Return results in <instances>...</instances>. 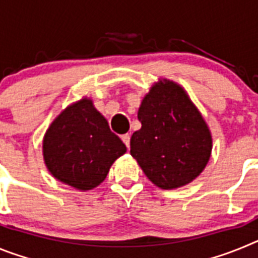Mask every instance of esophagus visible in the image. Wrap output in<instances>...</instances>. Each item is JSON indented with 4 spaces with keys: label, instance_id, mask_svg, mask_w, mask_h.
Returning a JSON list of instances; mask_svg holds the SVG:
<instances>
[{
    "label": "esophagus",
    "instance_id": "34e87169",
    "mask_svg": "<svg viewBox=\"0 0 258 258\" xmlns=\"http://www.w3.org/2000/svg\"><path fill=\"white\" fill-rule=\"evenodd\" d=\"M121 140H122V142L125 143V146H126V147H129V145H131V136H129V134H122Z\"/></svg>",
    "mask_w": 258,
    "mask_h": 258
}]
</instances>
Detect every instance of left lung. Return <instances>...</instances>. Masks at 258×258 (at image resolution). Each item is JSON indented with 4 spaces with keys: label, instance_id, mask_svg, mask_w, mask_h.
<instances>
[{
    "label": "left lung",
    "instance_id": "obj_1",
    "mask_svg": "<svg viewBox=\"0 0 258 258\" xmlns=\"http://www.w3.org/2000/svg\"><path fill=\"white\" fill-rule=\"evenodd\" d=\"M138 120L142 126L132 136L131 155L157 187H182L204 170L211 131L181 85L165 79L155 83L142 99Z\"/></svg>",
    "mask_w": 258,
    "mask_h": 258
}]
</instances>
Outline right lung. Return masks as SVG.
<instances>
[{"instance_id":"add662e5","label":"right lung","mask_w":258,"mask_h":258,"mask_svg":"<svg viewBox=\"0 0 258 258\" xmlns=\"http://www.w3.org/2000/svg\"><path fill=\"white\" fill-rule=\"evenodd\" d=\"M125 152L126 146L89 98L63 109L42 141L44 160L52 177L81 191L101 184Z\"/></svg>"}]
</instances>
